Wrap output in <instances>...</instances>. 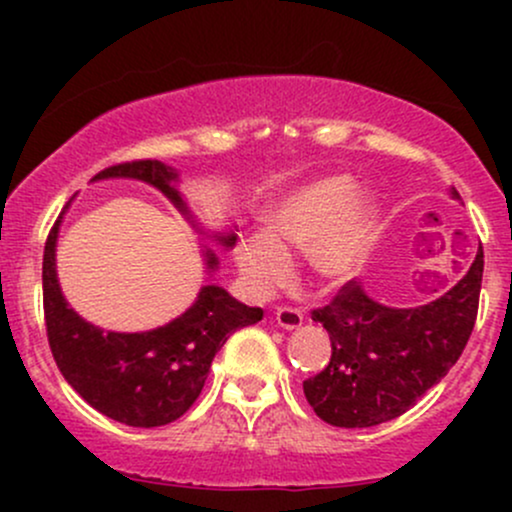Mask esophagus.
Instances as JSON below:
<instances>
[{
    "label": "esophagus",
    "instance_id": "esophagus-1",
    "mask_svg": "<svg viewBox=\"0 0 512 512\" xmlns=\"http://www.w3.org/2000/svg\"><path fill=\"white\" fill-rule=\"evenodd\" d=\"M276 325L281 330H298L303 325V313L296 308H279L276 310Z\"/></svg>",
    "mask_w": 512,
    "mask_h": 512
}]
</instances>
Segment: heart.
Returning <instances> with one entry per match:
<instances>
[{
	"mask_svg": "<svg viewBox=\"0 0 512 512\" xmlns=\"http://www.w3.org/2000/svg\"><path fill=\"white\" fill-rule=\"evenodd\" d=\"M349 175H325L293 187L264 211V231L233 245L245 291L264 301L291 279L289 250H303L308 272L327 286H342L361 272L378 231V197L354 190Z\"/></svg>",
	"mask_w": 512,
	"mask_h": 512,
	"instance_id": "heart-1",
	"label": "heart"
}]
</instances>
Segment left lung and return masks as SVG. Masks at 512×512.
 Here are the masks:
<instances>
[{
	"label": "left lung",
	"mask_w": 512,
	"mask_h": 512,
	"mask_svg": "<svg viewBox=\"0 0 512 512\" xmlns=\"http://www.w3.org/2000/svg\"><path fill=\"white\" fill-rule=\"evenodd\" d=\"M450 197L460 199L455 187ZM481 274L479 245L467 274L426 305L392 308L349 281L330 305L313 310V320L332 342L330 363L303 383L315 414L339 428H368L414 407L467 346L477 320Z\"/></svg>",
	"instance_id": "8db88e82"
}]
</instances>
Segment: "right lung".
Returning <instances> with one entry per match:
<instances>
[{
    "instance_id": "obj_1",
    "label": "right lung",
    "mask_w": 512,
    "mask_h": 512,
    "mask_svg": "<svg viewBox=\"0 0 512 512\" xmlns=\"http://www.w3.org/2000/svg\"><path fill=\"white\" fill-rule=\"evenodd\" d=\"M108 178L142 180L156 187L197 233L223 250L236 243L233 231H207L195 219L178 190V170L166 163H122L103 170L93 180ZM60 223L62 216L45 243L43 305L48 342L64 380L93 409L120 424L154 428L180 419L202 392L211 361L226 344L228 334L260 322L262 308H250L221 286L207 284L185 313L156 330L108 332L91 325L69 308L57 279ZM204 267L209 274L219 269V257L211 248H204Z\"/></svg>"
}]
</instances>
